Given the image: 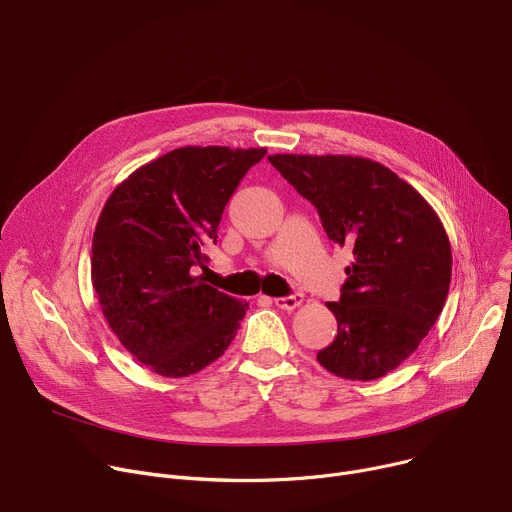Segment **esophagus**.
Wrapping results in <instances>:
<instances>
[{
  "instance_id": "esophagus-1",
  "label": "esophagus",
  "mask_w": 512,
  "mask_h": 512,
  "mask_svg": "<svg viewBox=\"0 0 512 512\" xmlns=\"http://www.w3.org/2000/svg\"><path fill=\"white\" fill-rule=\"evenodd\" d=\"M273 302H275L277 308H282V310H294V308H298L304 302V296L296 292V294L286 296V298H275Z\"/></svg>"
}]
</instances>
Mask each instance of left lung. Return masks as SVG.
<instances>
[{
  "instance_id": "8db88e82",
  "label": "left lung",
  "mask_w": 512,
  "mask_h": 512,
  "mask_svg": "<svg viewBox=\"0 0 512 512\" xmlns=\"http://www.w3.org/2000/svg\"><path fill=\"white\" fill-rule=\"evenodd\" d=\"M310 200L329 239L351 247L339 302H327L337 337L316 359L345 380H378L429 335L447 300L451 245L441 218L410 183L351 155H271Z\"/></svg>"
}]
</instances>
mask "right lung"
Wrapping results in <instances>:
<instances>
[{
    "label": "right lung",
    "instance_id": "obj_1",
    "mask_svg": "<svg viewBox=\"0 0 512 512\" xmlns=\"http://www.w3.org/2000/svg\"><path fill=\"white\" fill-rule=\"evenodd\" d=\"M267 149L181 147L132 171L106 200L91 243V284L124 349L163 378L216 361L249 308L194 267L218 239L226 202Z\"/></svg>",
    "mask_w": 512,
    "mask_h": 512
}]
</instances>
